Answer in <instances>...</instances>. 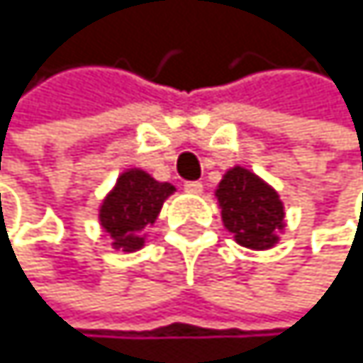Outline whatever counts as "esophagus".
<instances>
[{"label": "esophagus", "mask_w": 363, "mask_h": 363, "mask_svg": "<svg viewBox=\"0 0 363 363\" xmlns=\"http://www.w3.org/2000/svg\"><path fill=\"white\" fill-rule=\"evenodd\" d=\"M183 187H185L187 194H200L202 191V183H200V180H187Z\"/></svg>", "instance_id": "34e87169"}]
</instances>
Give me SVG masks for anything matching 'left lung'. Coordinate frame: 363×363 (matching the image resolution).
Returning <instances> with one entry per match:
<instances>
[{
	"instance_id": "1",
	"label": "left lung",
	"mask_w": 363,
	"mask_h": 363,
	"mask_svg": "<svg viewBox=\"0 0 363 363\" xmlns=\"http://www.w3.org/2000/svg\"><path fill=\"white\" fill-rule=\"evenodd\" d=\"M224 226L237 244L266 250L277 244V230L283 228V204L272 187L244 167L226 172L218 187Z\"/></svg>"
}]
</instances>
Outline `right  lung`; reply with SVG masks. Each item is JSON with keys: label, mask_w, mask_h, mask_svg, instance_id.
<instances>
[{"label": "right lung", "mask_w": 363, "mask_h": 363, "mask_svg": "<svg viewBox=\"0 0 363 363\" xmlns=\"http://www.w3.org/2000/svg\"><path fill=\"white\" fill-rule=\"evenodd\" d=\"M174 191L167 183H157L141 169L121 174L115 189L100 208V222L113 237L115 248L137 250L143 246L139 235L147 224L157 220L163 200Z\"/></svg>", "instance_id": "1"}]
</instances>
